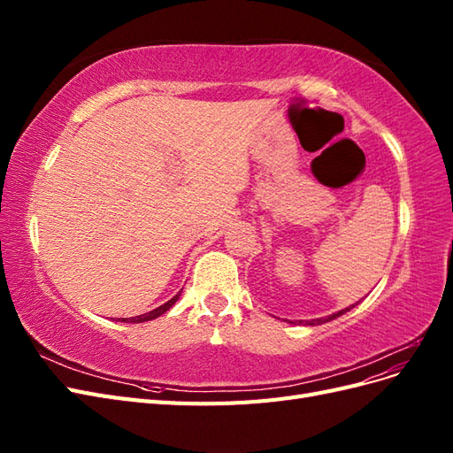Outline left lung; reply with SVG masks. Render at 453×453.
<instances>
[{
  "instance_id": "8db88e82",
  "label": "left lung",
  "mask_w": 453,
  "mask_h": 453,
  "mask_svg": "<svg viewBox=\"0 0 453 453\" xmlns=\"http://www.w3.org/2000/svg\"><path fill=\"white\" fill-rule=\"evenodd\" d=\"M359 303H355V304H351L349 308H346V310H340V311H336V313H331V315H326V318H319V319H310V321H306V325H323V323H328V321H333V319H336V318H340L342 313H346V311H349L351 308H355L357 306ZM298 323H303V321H298Z\"/></svg>"
}]
</instances>
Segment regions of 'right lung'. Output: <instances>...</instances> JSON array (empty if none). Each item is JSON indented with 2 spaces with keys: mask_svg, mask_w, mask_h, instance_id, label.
Wrapping results in <instances>:
<instances>
[{
  "mask_svg": "<svg viewBox=\"0 0 453 453\" xmlns=\"http://www.w3.org/2000/svg\"><path fill=\"white\" fill-rule=\"evenodd\" d=\"M180 296H181V291L177 293L173 298H170L168 303H164L162 306H158V308H155V310H150L149 313H142V315H135V318H119V321H122V323H143V321H150V319H157V318H160L162 313H166L177 300H180Z\"/></svg>",
  "mask_w": 453,
  "mask_h": 453,
  "instance_id": "add662e5",
  "label": "right lung"
}]
</instances>
